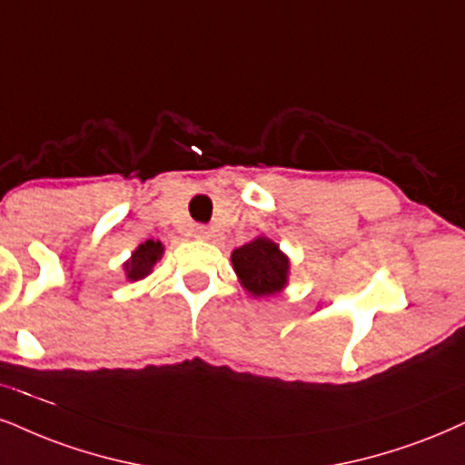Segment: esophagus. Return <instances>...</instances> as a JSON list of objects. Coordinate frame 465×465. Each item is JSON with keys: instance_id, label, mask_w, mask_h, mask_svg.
Instances as JSON below:
<instances>
[{"instance_id": "34e87169", "label": "esophagus", "mask_w": 465, "mask_h": 465, "mask_svg": "<svg viewBox=\"0 0 465 465\" xmlns=\"http://www.w3.org/2000/svg\"><path fill=\"white\" fill-rule=\"evenodd\" d=\"M193 237L196 239H203V242H206V239L211 237V231L206 226H196L193 228Z\"/></svg>"}]
</instances>
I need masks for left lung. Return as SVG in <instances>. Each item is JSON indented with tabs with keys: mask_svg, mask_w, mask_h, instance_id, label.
<instances>
[{
	"mask_svg": "<svg viewBox=\"0 0 465 465\" xmlns=\"http://www.w3.org/2000/svg\"><path fill=\"white\" fill-rule=\"evenodd\" d=\"M231 262L237 280L252 297H272L289 286L291 261L273 239L259 234L232 250Z\"/></svg>",
	"mask_w": 465,
	"mask_h": 465,
	"instance_id": "1",
	"label": "left lung"
}]
</instances>
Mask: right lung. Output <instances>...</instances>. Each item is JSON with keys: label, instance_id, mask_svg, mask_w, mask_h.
<instances>
[{"label": "right lung", "instance_id": "right-lung-1", "mask_svg": "<svg viewBox=\"0 0 465 465\" xmlns=\"http://www.w3.org/2000/svg\"><path fill=\"white\" fill-rule=\"evenodd\" d=\"M163 252V243L153 242V239L137 245V248L131 252V259L123 262L124 276H127L129 282H137V280H144L146 276H151L153 267L162 261Z\"/></svg>", "mask_w": 465, "mask_h": 465}]
</instances>
